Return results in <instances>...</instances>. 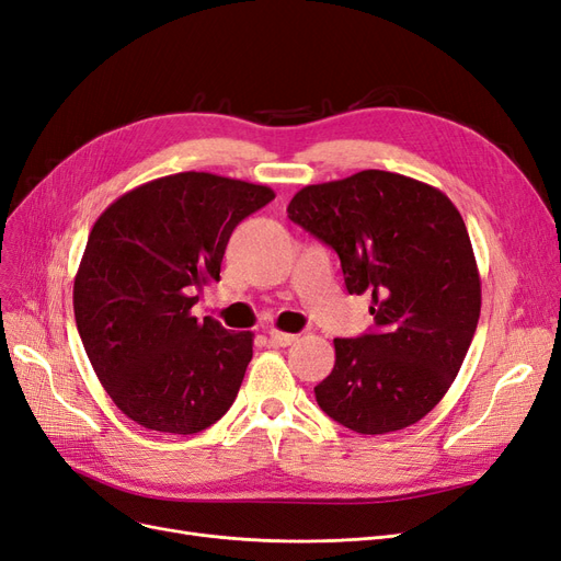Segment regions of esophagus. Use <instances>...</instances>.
Returning <instances> with one entry per match:
<instances>
[{"label": "esophagus", "instance_id": "1", "mask_svg": "<svg viewBox=\"0 0 561 561\" xmlns=\"http://www.w3.org/2000/svg\"><path fill=\"white\" fill-rule=\"evenodd\" d=\"M268 339H271V344H274V346H290V344L297 342V334L280 332V330H271V332H268Z\"/></svg>", "mask_w": 561, "mask_h": 561}]
</instances>
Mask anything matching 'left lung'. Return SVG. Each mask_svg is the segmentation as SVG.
Here are the masks:
<instances>
[{"mask_svg": "<svg viewBox=\"0 0 561 561\" xmlns=\"http://www.w3.org/2000/svg\"><path fill=\"white\" fill-rule=\"evenodd\" d=\"M287 217L342 260L346 290L371 293L375 330L334 339L320 410L360 435L402 431L445 398L478 330L482 285L461 213L435 186L388 171L309 184Z\"/></svg>", "mask_w": 561, "mask_h": 561, "instance_id": "8db88e82", "label": "left lung"}]
</instances>
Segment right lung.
I'll list each match as a JSON object with an SVG mask.
<instances>
[{"mask_svg":"<svg viewBox=\"0 0 561 561\" xmlns=\"http://www.w3.org/2000/svg\"><path fill=\"white\" fill-rule=\"evenodd\" d=\"M264 184L178 173L118 196L98 217L75 278V318L107 396L159 433L194 435L227 414L252 332L192 316L236 225L274 201Z\"/></svg>","mask_w":561,"mask_h":561,"instance_id":"add662e5","label":"right lung"}]
</instances>
